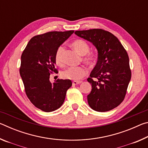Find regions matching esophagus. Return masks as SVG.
Instances as JSON below:
<instances>
[{"label": "esophagus", "mask_w": 148, "mask_h": 148, "mask_svg": "<svg viewBox=\"0 0 148 148\" xmlns=\"http://www.w3.org/2000/svg\"><path fill=\"white\" fill-rule=\"evenodd\" d=\"M82 82H81V81H73L72 82V85H73V86H76V85L81 84Z\"/></svg>", "instance_id": "34e87169"}]
</instances>
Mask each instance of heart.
Wrapping results in <instances>:
<instances>
[{"instance_id": "heart-1", "label": "heart", "mask_w": 148, "mask_h": 148, "mask_svg": "<svg viewBox=\"0 0 148 148\" xmlns=\"http://www.w3.org/2000/svg\"><path fill=\"white\" fill-rule=\"evenodd\" d=\"M71 46L76 51L82 56H84L83 61L87 64L92 65L95 63L97 59L96 55L91 52H89L90 47L89 44L83 40H76L71 43ZM64 47L59 46L57 48L56 55H55V61L59 66H62L64 64L63 52ZM87 74V69L84 66H71L62 72V76L64 78L79 80L83 78Z\"/></svg>"}]
</instances>
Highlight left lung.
<instances>
[{
    "mask_svg": "<svg viewBox=\"0 0 148 148\" xmlns=\"http://www.w3.org/2000/svg\"><path fill=\"white\" fill-rule=\"evenodd\" d=\"M75 34L91 42L98 51V61L87 78L92 86L87 95L89 106L97 112L110 111L124 100L131 78L127 52L116 36L104 30L76 31Z\"/></svg>",
    "mask_w": 148,
    "mask_h": 148,
    "instance_id": "left-lung-1",
    "label": "left lung"
}]
</instances>
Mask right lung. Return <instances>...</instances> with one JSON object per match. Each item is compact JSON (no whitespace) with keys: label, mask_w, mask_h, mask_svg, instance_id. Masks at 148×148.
Here are the masks:
<instances>
[{"label":"right lung","mask_w":148,"mask_h":148,"mask_svg":"<svg viewBox=\"0 0 148 148\" xmlns=\"http://www.w3.org/2000/svg\"><path fill=\"white\" fill-rule=\"evenodd\" d=\"M74 31H52L30 40L21 55L19 72L27 97L38 108L46 112L59 108L66 91L72 86L70 79H57L51 83L50 74L57 73L55 55L58 47Z\"/></svg>","instance_id":"obj_1"}]
</instances>
